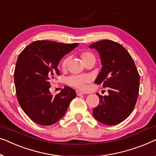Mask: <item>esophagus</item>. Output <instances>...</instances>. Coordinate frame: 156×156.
Wrapping results in <instances>:
<instances>
[{
	"instance_id": "34e87169",
	"label": "esophagus",
	"mask_w": 156,
	"mask_h": 156,
	"mask_svg": "<svg viewBox=\"0 0 156 156\" xmlns=\"http://www.w3.org/2000/svg\"><path fill=\"white\" fill-rule=\"evenodd\" d=\"M76 95H77L78 96H80V95H84V93H83V92L79 91V90H76Z\"/></svg>"
}]
</instances>
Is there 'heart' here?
Returning a JSON list of instances; mask_svg holds the SVG:
<instances>
[{"instance_id": "b5f03b06", "label": "heart", "mask_w": 156, "mask_h": 156, "mask_svg": "<svg viewBox=\"0 0 156 156\" xmlns=\"http://www.w3.org/2000/svg\"><path fill=\"white\" fill-rule=\"evenodd\" d=\"M80 57L82 59L83 62L85 63L87 61L90 60V59H95V56L92 52L89 51H83L80 53ZM68 61H69V58H63L61 63V68L63 69H66V67ZM90 81V78L87 76L85 75H73L70 76L67 78L66 83L68 85H71L72 87H76V88L84 90L86 86V84Z\"/></svg>"}]
</instances>
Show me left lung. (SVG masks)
I'll use <instances>...</instances> for the list:
<instances>
[{"instance_id": "left-lung-1", "label": "left lung", "mask_w": 156, "mask_h": 156, "mask_svg": "<svg viewBox=\"0 0 156 156\" xmlns=\"http://www.w3.org/2000/svg\"><path fill=\"white\" fill-rule=\"evenodd\" d=\"M100 54L102 68L95 81L109 87V95L100 98L93 109L94 117L102 124L115 125L124 121L134 109L139 92V73L132 57L120 44L101 40L90 45Z\"/></svg>"}]
</instances>
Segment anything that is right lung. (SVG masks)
Instances as JSON below:
<instances>
[{
    "label": "right lung",
    "instance_id": "1",
    "mask_svg": "<svg viewBox=\"0 0 156 156\" xmlns=\"http://www.w3.org/2000/svg\"><path fill=\"white\" fill-rule=\"evenodd\" d=\"M78 44L38 40L20 54L14 71L17 98L24 112L37 124H55L76 97L75 90L68 86L55 95L49 88L54 76H59V61Z\"/></svg>",
    "mask_w": 156,
    "mask_h": 156
}]
</instances>
